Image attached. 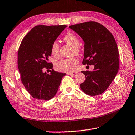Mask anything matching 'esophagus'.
<instances>
[{
    "instance_id": "esophagus-1",
    "label": "esophagus",
    "mask_w": 135,
    "mask_h": 135,
    "mask_svg": "<svg viewBox=\"0 0 135 135\" xmlns=\"http://www.w3.org/2000/svg\"><path fill=\"white\" fill-rule=\"evenodd\" d=\"M76 72H74V71H73V72H68L67 73V74H68V75H75L76 74Z\"/></svg>"
}]
</instances>
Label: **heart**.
Returning <instances> with one entry per match:
<instances>
[{
  "instance_id": "b5f03b06",
  "label": "heart",
  "mask_w": 135,
  "mask_h": 135,
  "mask_svg": "<svg viewBox=\"0 0 135 135\" xmlns=\"http://www.w3.org/2000/svg\"><path fill=\"white\" fill-rule=\"evenodd\" d=\"M64 42L68 45L73 46V51L76 54H79L80 52V47L79 46V40L74 34L67 33L64 37ZM59 47L58 43L55 42L51 46V53L54 56H57L59 54ZM78 63V61L76 58H70L64 59L56 64V68L62 71H73L76 69V66Z\"/></svg>"
}]
</instances>
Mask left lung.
<instances>
[{
  "instance_id": "1",
  "label": "left lung",
  "mask_w": 135,
  "mask_h": 135,
  "mask_svg": "<svg viewBox=\"0 0 135 135\" xmlns=\"http://www.w3.org/2000/svg\"><path fill=\"white\" fill-rule=\"evenodd\" d=\"M80 36L84 43L83 64L93 65L92 71H82L86 80L81 89L90 96L104 92L117 75L119 54L113 35L104 26L95 21L69 26Z\"/></svg>"
}]
</instances>
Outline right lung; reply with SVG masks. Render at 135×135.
I'll use <instances>...</instances> for the list:
<instances>
[{"mask_svg":"<svg viewBox=\"0 0 135 135\" xmlns=\"http://www.w3.org/2000/svg\"><path fill=\"white\" fill-rule=\"evenodd\" d=\"M67 26H35L22 39L18 52V66L25 88L32 97L47 100L56 95L65 73L53 70L49 62L52 44ZM52 69L47 74L43 68Z\"/></svg>","mask_w":135,"mask_h":135,"instance_id":"add662e5","label":"right lung"}]
</instances>
